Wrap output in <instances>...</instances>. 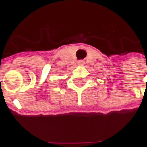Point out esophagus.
<instances>
[{"label":"esophagus","mask_w":147,"mask_h":147,"mask_svg":"<svg viewBox=\"0 0 147 147\" xmlns=\"http://www.w3.org/2000/svg\"><path fill=\"white\" fill-rule=\"evenodd\" d=\"M78 64H80V65H83V64H84V62H83V61H80L78 62Z\"/></svg>","instance_id":"esophagus-1"}]
</instances>
